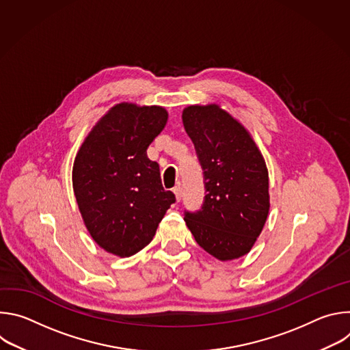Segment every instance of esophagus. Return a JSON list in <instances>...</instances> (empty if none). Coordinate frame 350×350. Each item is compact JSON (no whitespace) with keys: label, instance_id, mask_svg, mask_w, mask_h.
Listing matches in <instances>:
<instances>
[{"label":"esophagus","instance_id":"esophagus-1","mask_svg":"<svg viewBox=\"0 0 350 350\" xmlns=\"http://www.w3.org/2000/svg\"><path fill=\"white\" fill-rule=\"evenodd\" d=\"M173 192H174V195H176V199L180 202V201H181V196H183V188H181V185H176V187L173 188Z\"/></svg>","mask_w":350,"mask_h":350}]
</instances>
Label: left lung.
<instances>
[{
  "label": "left lung",
  "mask_w": 350,
  "mask_h": 350,
  "mask_svg": "<svg viewBox=\"0 0 350 350\" xmlns=\"http://www.w3.org/2000/svg\"><path fill=\"white\" fill-rule=\"evenodd\" d=\"M183 123L204 170L202 208L185 212L198 245L219 260L251 251L266 223L270 196L266 162L246 129L219 105H191Z\"/></svg>",
  "instance_id": "8db88e82"
}]
</instances>
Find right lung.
Here are the masks:
<instances>
[{
  "label": "right lung",
  "mask_w": 350,
  "mask_h": 350,
  "mask_svg": "<svg viewBox=\"0 0 350 350\" xmlns=\"http://www.w3.org/2000/svg\"><path fill=\"white\" fill-rule=\"evenodd\" d=\"M167 122L162 107L122 103L99 120L73 165V189L84 224L107 252L129 258L152 241L176 202L146 149Z\"/></svg>",
  "instance_id": "obj_1"
}]
</instances>
